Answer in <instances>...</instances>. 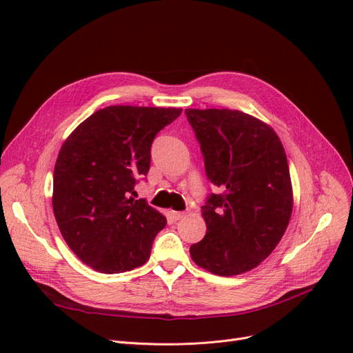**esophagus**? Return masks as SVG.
Returning a JSON list of instances; mask_svg holds the SVG:
<instances>
[{
	"mask_svg": "<svg viewBox=\"0 0 353 353\" xmlns=\"http://www.w3.org/2000/svg\"><path fill=\"white\" fill-rule=\"evenodd\" d=\"M170 217H172L174 221L183 219L185 217V212H179V211H170Z\"/></svg>",
	"mask_w": 353,
	"mask_h": 353,
	"instance_id": "obj_1",
	"label": "esophagus"
}]
</instances>
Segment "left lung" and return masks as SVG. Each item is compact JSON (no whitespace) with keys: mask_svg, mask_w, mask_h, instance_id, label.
Segmentation results:
<instances>
[{"mask_svg":"<svg viewBox=\"0 0 353 353\" xmlns=\"http://www.w3.org/2000/svg\"><path fill=\"white\" fill-rule=\"evenodd\" d=\"M205 173L220 193L202 207L207 234L190 246L196 265L217 276L255 268L288 229L293 193L286 152L268 124L237 110H185Z\"/></svg>","mask_w":353,"mask_h":353,"instance_id":"obj_1","label":"left lung"}]
</instances>
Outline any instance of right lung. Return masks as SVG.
<instances>
[{"mask_svg":"<svg viewBox=\"0 0 353 353\" xmlns=\"http://www.w3.org/2000/svg\"><path fill=\"white\" fill-rule=\"evenodd\" d=\"M181 108L111 105L95 111L63 143L54 167L52 208L65 243L104 274L143 265L167 220L134 199L150 172L157 133Z\"/></svg>","mask_w":353,"mask_h":353,"instance_id":"obj_1","label":"right lung"}]
</instances>
